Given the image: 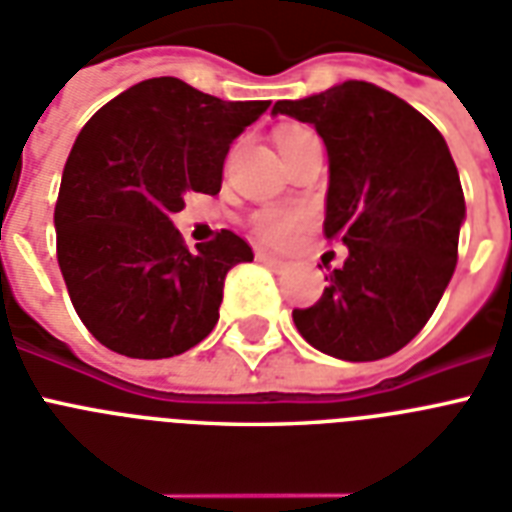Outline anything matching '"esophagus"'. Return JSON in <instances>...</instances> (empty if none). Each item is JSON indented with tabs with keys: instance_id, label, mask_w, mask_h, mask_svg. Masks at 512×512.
<instances>
[{
	"instance_id": "obj_1",
	"label": "esophagus",
	"mask_w": 512,
	"mask_h": 512,
	"mask_svg": "<svg viewBox=\"0 0 512 512\" xmlns=\"http://www.w3.org/2000/svg\"><path fill=\"white\" fill-rule=\"evenodd\" d=\"M257 260L263 265H268V268L273 270H284L286 268V260H281V257L270 255V252H265V249H257Z\"/></svg>"
}]
</instances>
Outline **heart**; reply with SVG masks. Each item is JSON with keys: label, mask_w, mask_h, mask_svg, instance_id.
Masks as SVG:
<instances>
[{"label": "heart", "mask_w": 512, "mask_h": 512, "mask_svg": "<svg viewBox=\"0 0 512 512\" xmlns=\"http://www.w3.org/2000/svg\"><path fill=\"white\" fill-rule=\"evenodd\" d=\"M310 131H302V128H289L281 134L278 144H289V141L299 139V136H307ZM257 236H263L265 242L281 244L286 239H292L299 228L305 226V215L294 213V210H263L257 213L255 220H252Z\"/></svg>", "instance_id": "heart-1"}]
</instances>
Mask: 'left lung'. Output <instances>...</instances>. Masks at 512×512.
<instances>
[{
	"label": "left lung",
	"instance_id": "left-lung-1",
	"mask_svg": "<svg viewBox=\"0 0 512 512\" xmlns=\"http://www.w3.org/2000/svg\"><path fill=\"white\" fill-rule=\"evenodd\" d=\"M273 115L313 123L328 149L323 234L350 257L297 331L350 363L400 352L439 305L458 263L463 186L444 136L392 91L344 81Z\"/></svg>",
	"mask_w": 512,
	"mask_h": 512
}]
</instances>
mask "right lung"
Wrapping results in <instances>:
<instances>
[{"label": "right lung", "mask_w": 512, "mask_h": 512, "mask_svg": "<svg viewBox=\"0 0 512 512\" xmlns=\"http://www.w3.org/2000/svg\"><path fill=\"white\" fill-rule=\"evenodd\" d=\"M268 105L162 76L81 128L54 205L57 263L78 318L107 350L162 360L215 328L226 273L252 263V247L223 228L189 252L170 215L189 194H218L228 149Z\"/></svg>", "instance_id": "1"}]
</instances>
